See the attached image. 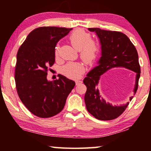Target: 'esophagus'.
I'll list each match as a JSON object with an SVG mask.
<instances>
[{
  "label": "esophagus",
  "instance_id": "esophagus-1",
  "mask_svg": "<svg viewBox=\"0 0 151 151\" xmlns=\"http://www.w3.org/2000/svg\"><path fill=\"white\" fill-rule=\"evenodd\" d=\"M83 83V81H81V80H76V81H75L76 85H78L79 84H81V83Z\"/></svg>",
  "mask_w": 151,
  "mask_h": 151
}]
</instances>
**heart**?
<instances>
[{
  "mask_svg": "<svg viewBox=\"0 0 151 151\" xmlns=\"http://www.w3.org/2000/svg\"><path fill=\"white\" fill-rule=\"evenodd\" d=\"M69 40L73 47L79 51L80 58L84 63L90 65L93 63L98 56L99 45L95 40L91 38L90 34L83 29H78L71 33ZM59 45L55 48V57L57 58L59 55ZM64 75L69 78H78L85 72L83 65L78 62H70L61 68Z\"/></svg>",
  "mask_w": 151,
  "mask_h": 151,
  "instance_id": "1",
  "label": "heart"
}]
</instances>
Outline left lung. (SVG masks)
<instances>
[{
  "mask_svg": "<svg viewBox=\"0 0 151 151\" xmlns=\"http://www.w3.org/2000/svg\"><path fill=\"white\" fill-rule=\"evenodd\" d=\"M95 32L100 39L102 57L99 65L89 72L83 83L86 86L85 101L86 109L94 117L101 121H111L121 115L129 103L121 106H112L106 103L99 94L96 86L100 76L114 67H124L136 73L134 93L139 86L140 67L136 48L126 35L119 31L102 30L99 28H89ZM133 96L130 98L132 100Z\"/></svg>",
  "mask_w": 151,
  "mask_h": 151,
  "instance_id": "obj_1",
  "label": "left lung"
}]
</instances>
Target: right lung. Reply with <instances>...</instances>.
Wrapping results in <instances>:
<instances>
[{
    "label": "right lung",
    "instance_id": "add662e5",
    "mask_svg": "<svg viewBox=\"0 0 151 151\" xmlns=\"http://www.w3.org/2000/svg\"><path fill=\"white\" fill-rule=\"evenodd\" d=\"M72 29L41 27L30 32L17 55L14 79L20 101L40 118H49L62 111L75 83L60 75L48 81L47 72L55 61V48Z\"/></svg>",
    "mask_w": 151,
    "mask_h": 151
}]
</instances>
